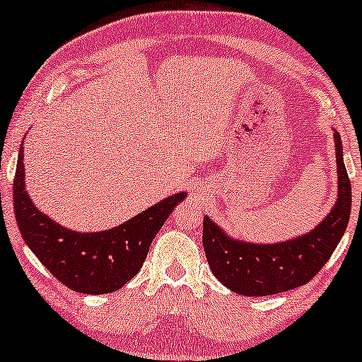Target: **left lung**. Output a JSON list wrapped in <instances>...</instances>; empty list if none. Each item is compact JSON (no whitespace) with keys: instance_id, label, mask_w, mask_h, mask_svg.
I'll return each mask as SVG.
<instances>
[{"instance_id":"left-lung-1","label":"left lung","mask_w":362,"mask_h":362,"mask_svg":"<svg viewBox=\"0 0 362 362\" xmlns=\"http://www.w3.org/2000/svg\"><path fill=\"white\" fill-rule=\"evenodd\" d=\"M338 197L313 230L279 244L237 240L204 216L202 245L212 274L222 285L245 296L288 291L313 279L329 260L351 216V181L343 161V143L334 132Z\"/></svg>"}]
</instances>
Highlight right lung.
Segmentation results:
<instances>
[{
	"instance_id": "right-lung-1",
	"label": "right lung",
	"mask_w": 362,
	"mask_h": 362,
	"mask_svg": "<svg viewBox=\"0 0 362 362\" xmlns=\"http://www.w3.org/2000/svg\"><path fill=\"white\" fill-rule=\"evenodd\" d=\"M24 146L13 182L14 216L24 242L56 279L78 293L120 290L145 262L155 235L186 192H176L146 211L102 232L67 229L34 206L24 185Z\"/></svg>"
}]
</instances>
